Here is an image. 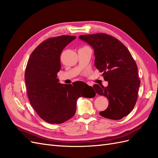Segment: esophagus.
Here are the masks:
<instances>
[{"label": "esophagus", "mask_w": 158, "mask_h": 158, "mask_svg": "<svg viewBox=\"0 0 158 158\" xmlns=\"http://www.w3.org/2000/svg\"><path fill=\"white\" fill-rule=\"evenodd\" d=\"M87 84H88V85L90 86H93V84H92V82H87Z\"/></svg>", "instance_id": "1"}]
</instances>
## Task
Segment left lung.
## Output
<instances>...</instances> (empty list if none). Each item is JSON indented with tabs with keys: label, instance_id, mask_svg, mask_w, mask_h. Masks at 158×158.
Masks as SVG:
<instances>
[{
	"label": "left lung",
	"instance_id": "obj_1",
	"mask_svg": "<svg viewBox=\"0 0 158 158\" xmlns=\"http://www.w3.org/2000/svg\"><path fill=\"white\" fill-rule=\"evenodd\" d=\"M79 39L93 48L94 66L108 82L106 87L93 86L97 94L109 101L107 109L100 114L113 120L121 119L131 112L137 99L140 80L135 61L128 49L109 35H84Z\"/></svg>",
	"mask_w": 158,
	"mask_h": 158
}]
</instances>
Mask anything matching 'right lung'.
Here are the masks:
<instances>
[{
    "label": "right lung",
    "instance_id": "1",
    "mask_svg": "<svg viewBox=\"0 0 158 158\" xmlns=\"http://www.w3.org/2000/svg\"><path fill=\"white\" fill-rule=\"evenodd\" d=\"M75 36L61 35L42 42L31 53L27 64L25 78L31 105L45 121L60 124L75 114L77 100L93 90L83 82L63 84L57 78L61 69L60 55Z\"/></svg>",
    "mask_w": 158,
    "mask_h": 158
}]
</instances>
